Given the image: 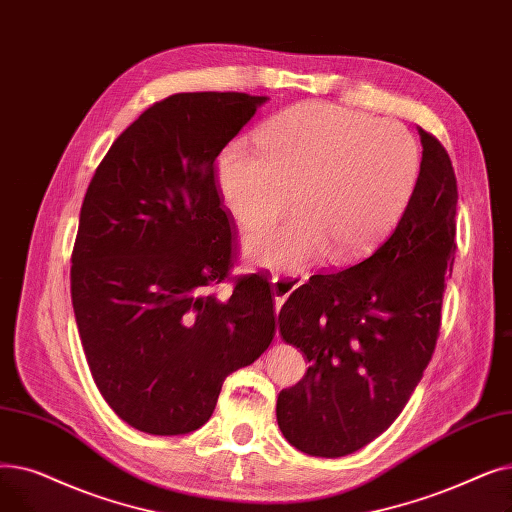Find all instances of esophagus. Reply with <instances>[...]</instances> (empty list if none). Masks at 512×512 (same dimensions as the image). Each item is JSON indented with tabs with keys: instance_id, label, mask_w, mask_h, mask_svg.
Returning <instances> with one entry per match:
<instances>
[{
	"instance_id": "1",
	"label": "esophagus",
	"mask_w": 512,
	"mask_h": 512,
	"mask_svg": "<svg viewBox=\"0 0 512 512\" xmlns=\"http://www.w3.org/2000/svg\"><path fill=\"white\" fill-rule=\"evenodd\" d=\"M271 283H273L275 306H277V310H279V308L283 306V302L289 298L291 291H294L302 281H296V279H291V277H279V275H273Z\"/></svg>"
}]
</instances>
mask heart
I'll return each instance as SVG.
<instances>
[{
  "label": "heart",
  "mask_w": 512,
  "mask_h": 512,
  "mask_svg": "<svg viewBox=\"0 0 512 512\" xmlns=\"http://www.w3.org/2000/svg\"><path fill=\"white\" fill-rule=\"evenodd\" d=\"M258 150L233 141L218 156L216 185L243 229L283 223L243 241L246 256L273 269L316 258L356 262L396 227L421 173L419 143L402 123L333 104H300L266 123Z\"/></svg>",
  "instance_id": "b5f03b06"
}]
</instances>
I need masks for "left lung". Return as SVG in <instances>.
<instances>
[{"label":"left lung","mask_w":512,"mask_h":512,"mask_svg":"<svg viewBox=\"0 0 512 512\" xmlns=\"http://www.w3.org/2000/svg\"><path fill=\"white\" fill-rule=\"evenodd\" d=\"M417 189L398 227L362 262L312 275L279 312V333L308 358L277 398L285 440L346 456L392 425L435 350L456 254V177L444 145L419 129Z\"/></svg>","instance_id":"1"}]
</instances>
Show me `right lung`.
<instances>
[{"instance_id":"1","label":"right lung","mask_w":512,"mask_h":512,"mask_svg":"<svg viewBox=\"0 0 512 512\" xmlns=\"http://www.w3.org/2000/svg\"><path fill=\"white\" fill-rule=\"evenodd\" d=\"M266 102L235 91L175 93L145 110L95 168L72 250L70 296L93 381L150 435L210 417L223 381L275 337L264 275L235 260L216 158Z\"/></svg>"}]
</instances>
